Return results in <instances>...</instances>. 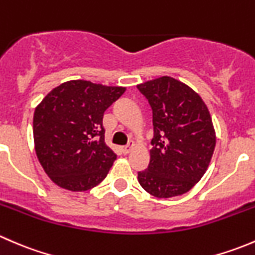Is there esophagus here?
Listing matches in <instances>:
<instances>
[{
  "instance_id": "1",
  "label": "esophagus",
  "mask_w": 255,
  "mask_h": 255,
  "mask_svg": "<svg viewBox=\"0 0 255 255\" xmlns=\"http://www.w3.org/2000/svg\"><path fill=\"white\" fill-rule=\"evenodd\" d=\"M133 145H134V144H133V142H132V143L127 144V145L122 146V148H121V150H122V153H123V154H128V153H129L130 150H132Z\"/></svg>"
}]
</instances>
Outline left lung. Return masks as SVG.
Wrapping results in <instances>:
<instances>
[{
  "label": "left lung",
  "mask_w": 255,
  "mask_h": 255,
  "mask_svg": "<svg viewBox=\"0 0 255 255\" xmlns=\"http://www.w3.org/2000/svg\"><path fill=\"white\" fill-rule=\"evenodd\" d=\"M153 111L154 137L140 186L158 199L190 191L206 173L216 132L206 104L190 86L170 76L137 85Z\"/></svg>",
  "instance_id": "obj_1"
}]
</instances>
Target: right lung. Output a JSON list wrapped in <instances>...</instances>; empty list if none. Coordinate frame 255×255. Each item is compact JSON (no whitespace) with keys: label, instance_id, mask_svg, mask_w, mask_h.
Masks as SVG:
<instances>
[{"label":"right lung","instance_id":"obj_1","mask_svg":"<svg viewBox=\"0 0 255 255\" xmlns=\"http://www.w3.org/2000/svg\"><path fill=\"white\" fill-rule=\"evenodd\" d=\"M125 91L122 86L70 80L51 90L35 107V153L58 186L86 191L107 176L117 155L105 143L102 118Z\"/></svg>","mask_w":255,"mask_h":255}]
</instances>
